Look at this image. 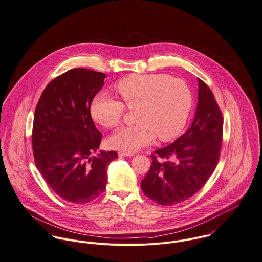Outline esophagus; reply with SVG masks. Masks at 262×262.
Here are the masks:
<instances>
[{"instance_id":"esophagus-1","label":"esophagus","mask_w":262,"mask_h":262,"mask_svg":"<svg viewBox=\"0 0 262 262\" xmlns=\"http://www.w3.org/2000/svg\"><path fill=\"white\" fill-rule=\"evenodd\" d=\"M118 155L119 156H134L135 155V153H129V152H123V151H120V152H118Z\"/></svg>"}]
</instances>
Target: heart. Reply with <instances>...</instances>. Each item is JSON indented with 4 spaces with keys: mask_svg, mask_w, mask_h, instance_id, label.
I'll return each mask as SVG.
<instances>
[{
    "mask_svg": "<svg viewBox=\"0 0 262 262\" xmlns=\"http://www.w3.org/2000/svg\"><path fill=\"white\" fill-rule=\"evenodd\" d=\"M114 89L121 102L97 95L90 107L94 121L104 127L117 126L125 108L136 109L132 126L121 127L109 139L117 150L133 153L157 138L167 142L184 129L193 106V93L182 78L168 74H132L118 80Z\"/></svg>",
    "mask_w": 262,
    "mask_h": 262,
    "instance_id": "heart-1",
    "label": "heart"
}]
</instances>
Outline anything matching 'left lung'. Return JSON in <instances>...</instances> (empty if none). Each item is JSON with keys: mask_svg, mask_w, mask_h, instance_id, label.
I'll use <instances>...</instances> for the list:
<instances>
[{"mask_svg": "<svg viewBox=\"0 0 262 262\" xmlns=\"http://www.w3.org/2000/svg\"><path fill=\"white\" fill-rule=\"evenodd\" d=\"M198 82V105L191 126L151 155V167L141 182L144 194L159 205L191 198L206 184L220 160L223 113L209 86L200 78Z\"/></svg>", "mask_w": 262, "mask_h": 262, "instance_id": "obj_1", "label": "left lung"}]
</instances>
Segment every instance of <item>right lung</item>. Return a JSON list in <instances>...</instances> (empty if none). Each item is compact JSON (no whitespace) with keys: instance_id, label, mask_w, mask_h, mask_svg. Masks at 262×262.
<instances>
[{"instance_id":"add662e5","label":"right lung","mask_w":262,"mask_h":262,"mask_svg":"<svg viewBox=\"0 0 262 262\" xmlns=\"http://www.w3.org/2000/svg\"><path fill=\"white\" fill-rule=\"evenodd\" d=\"M106 75L73 68L54 78L36 104L32 151L36 168L49 187L65 201L85 204L106 189L107 166L116 151H101L102 134L90 113Z\"/></svg>"}]
</instances>
